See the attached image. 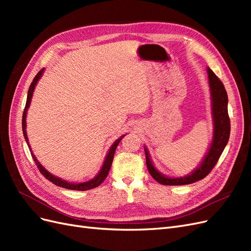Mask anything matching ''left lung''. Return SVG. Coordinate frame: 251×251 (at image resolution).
<instances>
[{"label": "left lung", "mask_w": 251, "mask_h": 251, "mask_svg": "<svg viewBox=\"0 0 251 251\" xmlns=\"http://www.w3.org/2000/svg\"><path fill=\"white\" fill-rule=\"evenodd\" d=\"M207 73L211 94V113L212 119H214V137H212V142L207 154L205 155L201 164L192 172V174L184 177L170 178L158 172L151 160L148 149L144 148L149 173L158 183L163 185H184L194 183L196 181L205 178L217 164L220 156L223 153L226 144L228 142L230 134V120L228 110H227L228 97H227L226 90L222 81L217 77V75L209 68H207Z\"/></svg>", "instance_id": "8db88e82"}]
</instances>
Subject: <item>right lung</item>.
Returning <instances> with one entry per match:
<instances>
[{"instance_id":"1","label":"right lung","mask_w":251,"mask_h":251,"mask_svg":"<svg viewBox=\"0 0 251 251\" xmlns=\"http://www.w3.org/2000/svg\"><path fill=\"white\" fill-rule=\"evenodd\" d=\"M43 72H44V69H42L39 73L36 74V76L33 78V81L31 82V85H30L29 87V90H28V95H27V101H26V105H25V109H24V113H23V119H22V128H23V134H24V137L26 139V142L28 144L29 147V150L30 151H31V156L33 158V160L37 166V169L40 170V172L42 173L43 176L48 179L50 182H52L53 184H55L57 186H60V187H64V188H68V189H73V191H88V189H91V188H94V187H97L98 185H100L103 180L107 178L108 174L110 172V169H111V165H112V162H113V158H114V154H115V150L117 148V146L119 144L120 140L123 139L126 135H123L121 136L120 138H118L115 142H114L112 144V147L110 148L108 154H107V157H105L104 159V162L102 164V168L101 170L100 171V173L97 174V176L94 177L93 179H91L87 182H82V183H70V182H68L66 180H63L60 179L56 176H54V175H52L51 173H49L46 169L43 168V165L39 162V160H37L36 157L34 156V154L32 153L31 151V148H30L29 146V142H28V137H27V132H26V116H27V110L29 108L30 105V101H31V98H32V94H33V91H34V88L36 86V82L39 81V79L42 77L43 75Z\"/></svg>"}]
</instances>
